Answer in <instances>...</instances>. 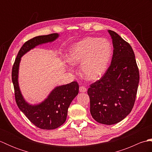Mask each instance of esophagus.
I'll use <instances>...</instances> for the list:
<instances>
[{"mask_svg":"<svg viewBox=\"0 0 152 152\" xmlns=\"http://www.w3.org/2000/svg\"><path fill=\"white\" fill-rule=\"evenodd\" d=\"M79 91H80V92H81V93H85V92L87 91V89H86V88H85V87L80 86V88H79Z\"/></svg>","mask_w":152,"mask_h":152,"instance_id":"34e87169","label":"esophagus"}]
</instances>
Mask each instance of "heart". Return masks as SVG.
<instances>
[{
	"instance_id": "obj_1",
	"label": "heart",
	"mask_w": 152,
	"mask_h": 152,
	"mask_svg": "<svg viewBox=\"0 0 152 152\" xmlns=\"http://www.w3.org/2000/svg\"><path fill=\"white\" fill-rule=\"evenodd\" d=\"M112 45L106 38L88 37L72 45L69 61L80 65L83 77L89 80L99 78L107 70L112 56Z\"/></svg>"
}]
</instances>
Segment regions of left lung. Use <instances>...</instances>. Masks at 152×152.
Returning a JSON list of instances; mask_svg holds the SVG:
<instances>
[{
  "instance_id": "obj_1",
  "label": "left lung",
  "mask_w": 152,
  "mask_h": 152,
  "mask_svg": "<svg viewBox=\"0 0 152 152\" xmlns=\"http://www.w3.org/2000/svg\"><path fill=\"white\" fill-rule=\"evenodd\" d=\"M114 50L110 66L88 90L90 112L100 124L113 125L130 114L136 99L139 71L130 44L108 30Z\"/></svg>"
}]
</instances>
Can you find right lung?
<instances>
[{"label": "right lung", "instance_id": "1", "mask_svg": "<svg viewBox=\"0 0 152 152\" xmlns=\"http://www.w3.org/2000/svg\"><path fill=\"white\" fill-rule=\"evenodd\" d=\"M59 37L57 33L36 37L27 41L19 50L12 68V79L14 87L15 98L18 108L31 123L42 129H55L66 121L68 108L78 94L79 86L76 82L57 86L46 99L37 104H31L25 101L18 82L19 68L22 56L36 46L52 42Z\"/></svg>", "mask_w": 152, "mask_h": 152}]
</instances>
